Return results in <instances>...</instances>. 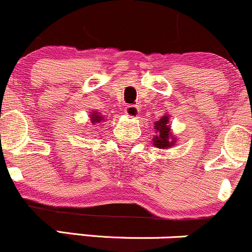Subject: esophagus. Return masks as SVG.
<instances>
[{
	"instance_id": "esophagus-1",
	"label": "esophagus",
	"mask_w": 252,
	"mask_h": 252,
	"mask_svg": "<svg viewBox=\"0 0 252 252\" xmlns=\"http://www.w3.org/2000/svg\"><path fill=\"white\" fill-rule=\"evenodd\" d=\"M126 114L128 117H130V118H136V117L139 116V108L136 106H126Z\"/></svg>"
}]
</instances>
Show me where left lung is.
Masks as SVG:
<instances>
[{
    "instance_id": "left-lung-1",
    "label": "left lung",
    "mask_w": 252,
    "mask_h": 252,
    "mask_svg": "<svg viewBox=\"0 0 252 252\" xmlns=\"http://www.w3.org/2000/svg\"><path fill=\"white\" fill-rule=\"evenodd\" d=\"M170 117L163 116L162 118L158 119V122H155V129L158 135L153 139L154 146L158 149H168L171 146L175 145L176 140L177 139L171 134L170 129Z\"/></svg>"
}]
</instances>
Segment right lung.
Masks as SVG:
<instances>
[{
  "mask_svg": "<svg viewBox=\"0 0 252 252\" xmlns=\"http://www.w3.org/2000/svg\"><path fill=\"white\" fill-rule=\"evenodd\" d=\"M90 118H91V122L92 123H99V122L102 121V119H104L103 116H99V113H97V112H92L91 114H90Z\"/></svg>",
  "mask_w": 252,
  "mask_h": 252,
  "instance_id": "1",
  "label": "right lung"
}]
</instances>
